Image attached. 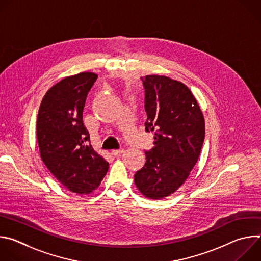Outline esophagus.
I'll list each match as a JSON object with an SVG mask.
<instances>
[{"label": "esophagus", "mask_w": 261, "mask_h": 261, "mask_svg": "<svg viewBox=\"0 0 261 261\" xmlns=\"http://www.w3.org/2000/svg\"><path fill=\"white\" fill-rule=\"evenodd\" d=\"M124 152H125V151L123 150V148H121V150H113V151H111V154H113L114 156H120V155H122Z\"/></svg>", "instance_id": "34e87169"}]
</instances>
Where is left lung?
Returning a JSON list of instances; mask_svg holds the SVG:
<instances>
[{
  "mask_svg": "<svg viewBox=\"0 0 261 261\" xmlns=\"http://www.w3.org/2000/svg\"><path fill=\"white\" fill-rule=\"evenodd\" d=\"M141 81L145 131H155V141L145 152V164L134 174V182L146 198L162 199L175 192L195 166L204 140V118L182 83L164 75H146Z\"/></svg>",
  "mask_w": 261,
  "mask_h": 261,
  "instance_id": "obj_1",
  "label": "left lung"
}]
</instances>
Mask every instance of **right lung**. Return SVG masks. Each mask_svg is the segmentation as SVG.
I'll return each instance as SVG.
<instances>
[{
	"label": "right lung",
	"mask_w": 261,
	"mask_h": 261,
	"mask_svg": "<svg viewBox=\"0 0 261 261\" xmlns=\"http://www.w3.org/2000/svg\"><path fill=\"white\" fill-rule=\"evenodd\" d=\"M97 77L93 72H82L63 79L46 92L37 117V140L43 163L76 194L96 190L109 166L94 151L83 121L86 99Z\"/></svg>",
	"instance_id": "obj_1"
}]
</instances>
